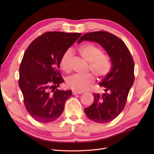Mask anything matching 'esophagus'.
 Returning a JSON list of instances; mask_svg holds the SVG:
<instances>
[{
    "label": "esophagus",
    "mask_w": 154,
    "mask_h": 154,
    "mask_svg": "<svg viewBox=\"0 0 154 154\" xmlns=\"http://www.w3.org/2000/svg\"><path fill=\"white\" fill-rule=\"evenodd\" d=\"M82 92H79V91H77L75 90H73L72 91V94H73V95H75V94H81Z\"/></svg>",
    "instance_id": "34e87169"
}]
</instances>
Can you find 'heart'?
Wrapping results in <instances>:
<instances>
[{
    "label": "heart",
    "mask_w": 154,
    "mask_h": 154,
    "mask_svg": "<svg viewBox=\"0 0 154 154\" xmlns=\"http://www.w3.org/2000/svg\"><path fill=\"white\" fill-rule=\"evenodd\" d=\"M78 51L81 56L89 62L88 70L92 71L98 79H102L109 74L111 69L110 58L103 54V50L99 47L91 44H84L79 48ZM72 56V51L69 49L61 57L60 68L66 73L71 71ZM94 77L91 73L75 74L67 79V85L72 89L82 92L87 89L94 83Z\"/></svg>",
    "instance_id": "obj_1"
}]
</instances>
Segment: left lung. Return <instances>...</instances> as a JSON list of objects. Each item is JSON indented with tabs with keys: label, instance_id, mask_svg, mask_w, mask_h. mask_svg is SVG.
I'll use <instances>...</instances> for the list:
<instances>
[{
	"label": "left lung",
	"instance_id": "obj_1",
	"mask_svg": "<svg viewBox=\"0 0 154 154\" xmlns=\"http://www.w3.org/2000/svg\"><path fill=\"white\" fill-rule=\"evenodd\" d=\"M87 40L99 44L110 58L111 70L99 84L104 87V93L93 94L94 102L85 109L91 120L106 123L119 115L126 105L128 95L134 81V62L132 55L120 38L106 31L85 34L78 43Z\"/></svg>",
	"mask_w": 154,
	"mask_h": 154
}]
</instances>
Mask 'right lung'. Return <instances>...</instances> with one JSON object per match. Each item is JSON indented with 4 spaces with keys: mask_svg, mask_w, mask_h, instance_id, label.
<instances>
[{
    "mask_svg": "<svg viewBox=\"0 0 154 154\" xmlns=\"http://www.w3.org/2000/svg\"><path fill=\"white\" fill-rule=\"evenodd\" d=\"M81 35L45 32L35 38L24 52L19 69L18 85L26 109L39 122L57 120L72 95L71 90L55 89L64 81L59 71L61 55Z\"/></svg>",
    "mask_w": 154,
    "mask_h": 154,
    "instance_id": "right-lung-1",
    "label": "right lung"
}]
</instances>
